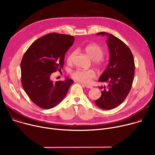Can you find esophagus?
<instances>
[{
	"label": "esophagus",
	"instance_id": "34e87169",
	"mask_svg": "<svg viewBox=\"0 0 155 155\" xmlns=\"http://www.w3.org/2000/svg\"><path fill=\"white\" fill-rule=\"evenodd\" d=\"M82 85L83 86L87 87V88H89V89H92V86L91 85H87V84H82Z\"/></svg>",
	"mask_w": 155,
	"mask_h": 155
}]
</instances>
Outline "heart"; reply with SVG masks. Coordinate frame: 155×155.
<instances>
[{"label":"heart","instance_id":"b5f03b06","mask_svg":"<svg viewBox=\"0 0 155 155\" xmlns=\"http://www.w3.org/2000/svg\"><path fill=\"white\" fill-rule=\"evenodd\" d=\"M84 51L97 66H99L102 64L101 58L104 55V51L99 45L96 44L88 45L84 48ZM76 54V51L75 50L71 51L68 56L67 61L71 63ZM71 76L74 79L79 82L89 83L92 78L96 76V73L92 69H76L71 73Z\"/></svg>","mask_w":155,"mask_h":155}]
</instances>
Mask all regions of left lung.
Wrapping results in <instances>:
<instances>
[{
	"mask_svg": "<svg viewBox=\"0 0 155 155\" xmlns=\"http://www.w3.org/2000/svg\"><path fill=\"white\" fill-rule=\"evenodd\" d=\"M97 35H106L110 59L109 64L98 81L107 86L99 87L102 90L99 99L95 101L102 109L110 110L120 105L132 88L134 78L135 63L129 48L120 39L106 32Z\"/></svg>",
	"mask_w": 155,
	"mask_h": 155,
	"instance_id": "obj_1",
	"label": "left lung"
}]
</instances>
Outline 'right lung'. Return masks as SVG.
<instances>
[{"mask_svg": "<svg viewBox=\"0 0 155 155\" xmlns=\"http://www.w3.org/2000/svg\"><path fill=\"white\" fill-rule=\"evenodd\" d=\"M74 38L71 35L51 33L35 41L21 59V78L23 89L31 101L40 107H54L65 97L74 81L51 80V75L63 68L66 53Z\"/></svg>", "mask_w": 155, "mask_h": 155, "instance_id": "add662e5", "label": "right lung"}]
</instances>
